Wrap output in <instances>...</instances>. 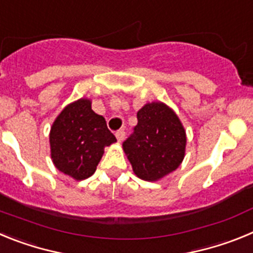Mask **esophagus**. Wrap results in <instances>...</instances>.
Returning <instances> with one entry per match:
<instances>
[{
    "mask_svg": "<svg viewBox=\"0 0 253 253\" xmlns=\"http://www.w3.org/2000/svg\"><path fill=\"white\" fill-rule=\"evenodd\" d=\"M115 137H116V139H118V142L122 143L123 140H124V138H125V131L124 130H118L115 133Z\"/></svg>",
    "mask_w": 253,
    "mask_h": 253,
    "instance_id": "1",
    "label": "esophagus"
}]
</instances>
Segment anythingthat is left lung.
Returning <instances> with one entry per match:
<instances>
[{"label":"left lung","instance_id":"left-lung-1","mask_svg":"<svg viewBox=\"0 0 253 253\" xmlns=\"http://www.w3.org/2000/svg\"><path fill=\"white\" fill-rule=\"evenodd\" d=\"M138 124L123 149L140 180L158 181L180 166L186 151V131L177 114L161 101L137 113Z\"/></svg>","mask_w":253,"mask_h":253}]
</instances>
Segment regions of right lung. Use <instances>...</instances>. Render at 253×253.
<instances>
[{"label": "right lung", "mask_w": 253, "mask_h": 253, "mask_svg": "<svg viewBox=\"0 0 253 253\" xmlns=\"http://www.w3.org/2000/svg\"><path fill=\"white\" fill-rule=\"evenodd\" d=\"M90 99L67 105L49 133L50 157L55 169L77 181L93 175L105 147L116 142L104 116L96 114Z\"/></svg>", "instance_id": "add662e5"}]
</instances>
